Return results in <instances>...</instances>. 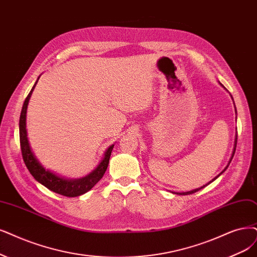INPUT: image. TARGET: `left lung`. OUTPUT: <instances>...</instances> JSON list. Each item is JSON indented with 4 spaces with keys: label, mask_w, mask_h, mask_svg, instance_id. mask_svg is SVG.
Masks as SVG:
<instances>
[{
    "label": "left lung",
    "mask_w": 257,
    "mask_h": 257,
    "mask_svg": "<svg viewBox=\"0 0 257 257\" xmlns=\"http://www.w3.org/2000/svg\"><path fill=\"white\" fill-rule=\"evenodd\" d=\"M220 83V82H219ZM221 84V83H220ZM222 85V84H221ZM222 87H223V85H222ZM236 145H237V136H236V139H235V145H234V150H233V154H232V157H231V159H230V162H229V164H227L226 165V167L223 169V172H225V169L227 168V166H229L230 165V163H231V161H232V159H233V157H234V154H235V150H236ZM223 172H221L219 175H218V176H216L213 180H212V181H210V182H208L207 184H205V185H203V186H201V187H199V188H197V189H193V191H191V192H186V193H177V195H191V194H194V193H196V192H198V191H200V189L201 188H203V187H205L206 185H208V184H210V183H212L213 181H215V180L218 178V177H219Z\"/></svg>",
    "instance_id": "obj_1"
}]
</instances>
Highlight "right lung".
<instances>
[{"label": "right lung", "instance_id": "obj_1", "mask_svg": "<svg viewBox=\"0 0 257 257\" xmlns=\"http://www.w3.org/2000/svg\"><path fill=\"white\" fill-rule=\"evenodd\" d=\"M38 79H39V77H38ZM38 79L34 84V87L32 88L30 94L27 95V97L24 100L21 115H20V121H19L20 145H21L23 161L27 169L30 170V173L32 174V176L37 180L38 182L49 188L50 191L65 197L80 196L84 193L89 192L90 189L102 178L103 174L106 173L114 145H111L106 150L104 157L101 160V162L98 164V166L95 168L93 172H91L88 176H85L83 178L69 180V179L57 176L52 172H50V170H46L34 155L30 145V142H28V139H27V131H26V112H27L28 101H30V98L38 82Z\"/></svg>", "mask_w": 257, "mask_h": 257}]
</instances>
